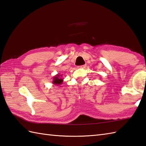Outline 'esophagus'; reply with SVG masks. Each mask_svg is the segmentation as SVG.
<instances>
[{
	"label": "esophagus",
	"instance_id": "34e87169",
	"mask_svg": "<svg viewBox=\"0 0 146 146\" xmlns=\"http://www.w3.org/2000/svg\"><path fill=\"white\" fill-rule=\"evenodd\" d=\"M86 64L82 65V66H78V68H85L86 67Z\"/></svg>",
	"mask_w": 146,
	"mask_h": 146
}]
</instances>
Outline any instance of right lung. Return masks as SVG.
Listing matches in <instances>:
<instances>
[{
    "label": "right lung",
    "instance_id": "right-lung-1",
    "mask_svg": "<svg viewBox=\"0 0 146 146\" xmlns=\"http://www.w3.org/2000/svg\"><path fill=\"white\" fill-rule=\"evenodd\" d=\"M62 75H60V74H57L55 76H54L53 78H52V83L55 85H60L61 84L63 83V80L61 78Z\"/></svg>",
    "mask_w": 146,
    "mask_h": 146
}]
</instances>
